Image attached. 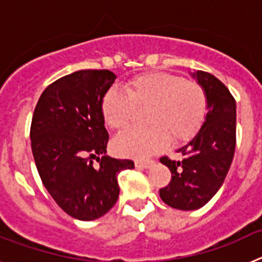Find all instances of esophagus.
<instances>
[{
	"label": "esophagus",
	"mask_w": 262,
	"mask_h": 262,
	"mask_svg": "<svg viewBox=\"0 0 262 262\" xmlns=\"http://www.w3.org/2000/svg\"><path fill=\"white\" fill-rule=\"evenodd\" d=\"M154 164L152 160H136L135 166L136 168H149Z\"/></svg>",
	"instance_id": "1"
}]
</instances>
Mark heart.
<instances>
[{"mask_svg": "<svg viewBox=\"0 0 262 262\" xmlns=\"http://www.w3.org/2000/svg\"><path fill=\"white\" fill-rule=\"evenodd\" d=\"M123 90L111 88L103 96L101 111L106 126L126 128L136 108H147L144 123L149 127L120 134L113 142L119 156L144 159L163 151L169 139L176 144L187 142L206 119L207 97L196 81L152 72L129 78Z\"/></svg>", "mask_w": 262, "mask_h": 262, "instance_id": "1", "label": "heart"}]
</instances>
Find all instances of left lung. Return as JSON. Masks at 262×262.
<instances>
[{
    "label": "left lung",
    "instance_id": "obj_1",
    "mask_svg": "<svg viewBox=\"0 0 262 262\" xmlns=\"http://www.w3.org/2000/svg\"><path fill=\"white\" fill-rule=\"evenodd\" d=\"M191 76L206 92V119L198 134L177 151L184 159H160L172 172V180L160 189V196L173 209L185 211L205 206L221 189L236 147V102L230 90L207 72Z\"/></svg>",
    "mask_w": 262,
    "mask_h": 262
}]
</instances>
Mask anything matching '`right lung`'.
I'll return each instance as SVG.
<instances>
[{"label": "right lung", "instance_id": "right-lung-1", "mask_svg": "<svg viewBox=\"0 0 262 262\" xmlns=\"http://www.w3.org/2000/svg\"><path fill=\"white\" fill-rule=\"evenodd\" d=\"M115 78L107 69L64 76L46 88L32 115L31 149L41 182L78 221L103 216L119 196L118 174L134 168L133 160L106 156L108 134L101 102ZM94 158L100 161L97 168Z\"/></svg>", "mask_w": 262, "mask_h": 262}]
</instances>
